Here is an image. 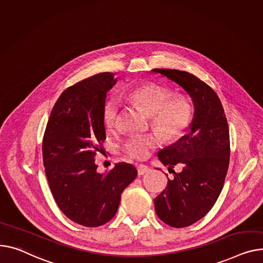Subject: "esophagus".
Listing matches in <instances>:
<instances>
[{
  "label": "esophagus",
  "instance_id": "34e87169",
  "mask_svg": "<svg viewBox=\"0 0 263 263\" xmlns=\"http://www.w3.org/2000/svg\"><path fill=\"white\" fill-rule=\"evenodd\" d=\"M150 172V169L146 165H138L137 166V173L138 176H144V174Z\"/></svg>",
  "mask_w": 263,
  "mask_h": 263
}]
</instances>
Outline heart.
I'll list each match as a JSON object with an SVG mask.
<instances>
[{"label":"heart","instance_id":"heart-1","mask_svg":"<svg viewBox=\"0 0 263 263\" xmlns=\"http://www.w3.org/2000/svg\"><path fill=\"white\" fill-rule=\"evenodd\" d=\"M173 95L168 87L154 82H146L130 87L126 92V98L132 103L143 108L151 117L152 128L165 141L174 142L182 137L194 116L190 100L183 95ZM119 117V102L115 98H109L102 107L103 124L108 129L117 126ZM161 144L157 136H135L125 143L126 152L142 160L150 154V151Z\"/></svg>","mask_w":263,"mask_h":263}]
</instances>
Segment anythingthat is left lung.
<instances>
[{
    "label": "left lung",
    "instance_id": "1",
    "mask_svg": "<svg viewBox=\"0 0 263 263\" xmlns=\"http://www.w3.org/2000/svg\"><path fill=\"white\" fill-rule=\"evenodd\" d=\"M178 83L195 107L190 132L161 150L159 159L173 179L154 200L155 213L166 224L181 229L198 222L218 200L230 165V129L222 103L211 86L179 69L154 68ZM183 170L174 173V165Z\"/></svg>",
    "mask_w": 263,
    "mask_h": 263
}]
</instances>
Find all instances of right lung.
I'll return each mask as SVG.
<instances>
[{
  "mask_svg": "<svg viewBox=\"0 0 263 263\" xmlns=\"http://www.w3.org/2000/svg\"><path fill=\"white\" fill-rule=\"evenodd\" d=\"M116 80L112 73H100L67 87L50 112L43 136V165L52 197L68 219L86 227L103 225L115 216L122 191L137 176L128 163L104 173L95 164L106 139L102 107Z\"/></svg>",
  "mask_w": 263,
  "mask_h": 263,
  "instance_id": "obj_1",
  "label": "right lung"
}]
</instances>
